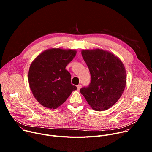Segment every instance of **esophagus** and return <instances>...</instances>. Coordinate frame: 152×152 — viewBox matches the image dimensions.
<instances>
[{
  "label": "esophagus",
  "instance_id": "esophagus-1",
  "mask_svg": "<svg viewBox=\"0 0 152 152\" xmlns=\"http://www.w3.org/2000/svg\"><path fill=\"white\" fill-rule=\"evenodd\" d=\"M81 87H82V85H78L77 86V90H80V89L81 88Z\"/></svg>",
  "mask_w": 152,
  "mask_h": 152
}]
</instances>
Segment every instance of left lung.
<instances>
[{
    "label": "left lung",
    "mask_w": 152,
    "mask_h": 152,
    "mask_svg": "<svg viewBox=\"0 0 152 152\" xmlns=\"http://www.w3.org/2000/svg\"><path fill=\"white\" fill-rule=\"evenodd\" d=\"M81 53L90 70L91 83L80 90L95 111L112 107L121 96L126 85V72L120 59L100 49H83Z\"/></svg>",
    "instance_id": "1"
}]
</instances>
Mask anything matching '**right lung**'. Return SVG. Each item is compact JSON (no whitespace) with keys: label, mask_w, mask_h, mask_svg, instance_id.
<instances>
[{"label":"right lung","mask_w":152,"mask_h":152,"mask_svg":"<svg viewBox=\"0 0 152 152\" xmlns=\"http://www.w3.org/2000/svg\"><path fill=\"white\" fill-rule=\"evenodd\" d=\"M76 52L73 49H49L32 62L28 73L29 87L42 106L56 109L77 90L71 83L70 73L66 70Z\"/></svg>","instance_id":"obj_1"}]
</instances>
